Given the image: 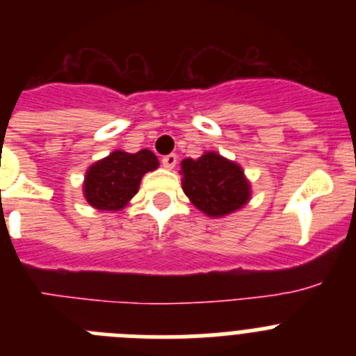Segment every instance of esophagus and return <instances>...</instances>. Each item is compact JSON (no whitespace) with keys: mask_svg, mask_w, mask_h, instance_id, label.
<instances>
[{"mask_svg":"<svg viewBox=\"0 0 356 356\" xmlns=\"http://www.w3.org/2000/svg\"><path fill=\"white\" fill-rule=\"evenodd\" d=\"M176 160H178V156H176V155L163 156V159H162V165L165 169H172L176 165Z\"/></svg>","mask_w":356,"mask_h":356,"instance_id":"1","label":"esophagus"}]
</instances>
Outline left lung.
Segmentation results:
<instances>
[{
    "label": "left lung",
    "instance_id": "left-lung-1",
    "mask_svg": "<svg viewBox=\"0 0 356 356\" xmlns=\"http://www.w3.org/2000/svg\"><path fill=\"white\" fill-rule=\"evenodd\" d=\"M180 165L185 196L205 216H229L251 200V184L241 165L216 151H207L196 160H181Z\"/></svg>",
    "mask_w": 356,
    "mask_h": 356
}]
</instances>
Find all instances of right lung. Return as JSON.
I'll use <instances>...</instances> for the list:
<instances>
[{
	"mask_svg": "<svg viewBox=\"0 0 356 356\" xmlns=\"http://www.w3.org/2000/svg\"><path fill=\"white\" fill-rule=\"evenodd\" d=\"M159 165V159L149 149H140L137 153L112 151L108 156L97 160L87 169L83 178V197L92 209L118 212L139 193L143 176L155 171Z\"/></svg>",
	"mask_w": 356,
	"mask_h": 356,
	"instance_id": "obj_1",
	"label": "right lung"
}]
</instances>
